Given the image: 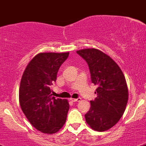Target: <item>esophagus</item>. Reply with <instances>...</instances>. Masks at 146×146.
Instances as JSON below:
<instances>
[{"mask_svg":"<svg viewBox=\"0 0 146 146\" xmlns=\"http://www.w3.org/2000/svg\"><path fill=\"white\" fill-rule=\"evenodd\" d=\"M81 100V98H77V99H70V101L73 102H78Z\"/></svg>","mask_w":146,"mask_h":146,"instance_id":"obj_1","label":"esophagus"}]
</instances>
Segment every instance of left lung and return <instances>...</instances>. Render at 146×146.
Instances as JSON below:
<instances>
[{"instance_id":"obj_1","label":"left lung","mask_w":146,"mask_h":146,"mask_svg":"<svg viewBox=\"0 0 146 146\" xmlns=\"http://www.w3.org/2000/svg\"><path fill=\"white\" fill-rule=\"evenodd\" d=\"M76 52L87 62L92 82L98 86L86 121L93 130L105 131L117 123L126 108L128 90L125 76L117 64L100 50L84 49Z\"/></svg>"}]
</instances>
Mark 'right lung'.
<instances>
[{
  "label": "right lung",
  "instance_id": "right-lung-1",
  "mask_svg": "<svg viewBox=\"0 0 146 146\" xmlns=\"http://www.w3.org/2000/svg\"><path fill=\"white\" fill-rule=\"evenodd\" d=\"M68 55L69 52L39 53L23 73L20 106L29 122L42 133H55L66 121L68 102L52 96L50 86L56 81L60 67Z\"/></svg>",
  "mask_w": 146,
  "mask_h": 146
}]
</instances>
